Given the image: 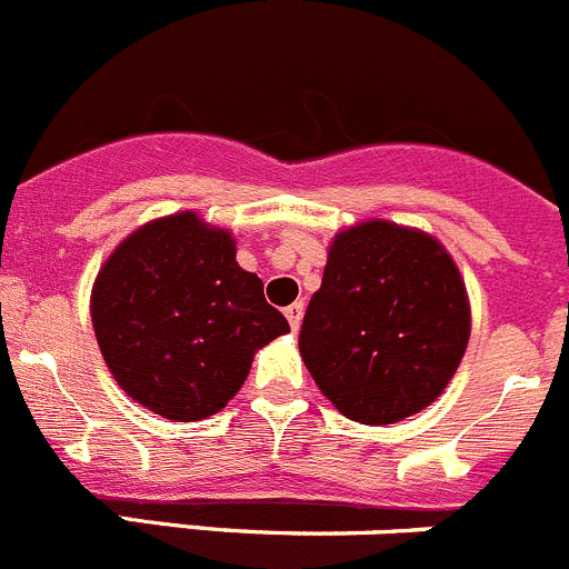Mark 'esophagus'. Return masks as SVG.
I'll list each match as a JSON object with an SVG mask.
<instances>
[{"mask_svg":"<svg viewBox=\"0 0 569 569\" xmlns=\"http://www.w3.org/2000/svg\"><path fill=\"white\" fill-rule=\"evenodd\" d=\"M284 316H288L290 327H293V332H296V330H299V327H301V316H305V305H301V301H296V305H290L288 310H284Z\"/></svg>","mask_w":569,"mask_h":569,"instance_id":"34e87169","label":"esophagus"}]
</instances>
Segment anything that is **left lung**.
I'll return each mask as SVG.
<instances>
[{
    "label": "left lung",
    "instance_id": "8db88e82",
    "mask_svg": "<svg viewBox=\"0 0 569 569\" xmlns=\"http://www.w3.org/2000/svg\"><path fill=\"white\" fill-rule=\"evenodd\" d=\"M468 338L466 281L440 239L367 220L332 237L299 352L343 417L389 426L440 398Z\"/></svg>",
    "mask_w": 569,
    "mask_h": 569
}]
</instances>
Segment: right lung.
<instances>
[{
  "mask_svg": "<svg viewBox=\"0 0 569 569\" xmlns=\"http://www.w3.org/2000/svg\"><path fill=\"white\" fill-rule=\"evenodd\" d=\"M90 316L118 387L177 423L226 409L257 349L290 332L231 231L197 211L134 228L98 270Z\"/></svg>",
  "mask_w": 569,
  "mask_h": 569,
  "instance_id": "right-lung-1",
  "label": "right lung"
}]
</instances>
